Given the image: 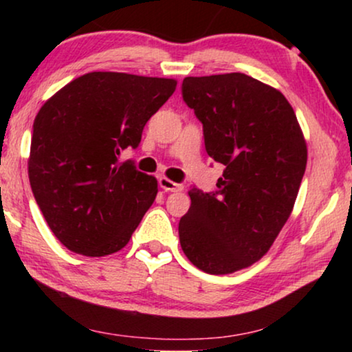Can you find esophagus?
Here are the masks:
<instances>
[{
	"label": "esophagus",
	"instance_id": "34e87169",
	"mask_svg": "<svg viewBox=\"0 0 352 352\" xmlns=\"http://www.w3.org/2000/svg\"><path fill=\"white\" fill-rule=\"evenodd\" d=\"M158 184H160L162 189L166 190V192H181V190H184V186L177 184V182H173V181L168 179V177H160V179H158Z\"/></svg>",
	"mask_w": 352,
	"mask_h": 352
}]
</instances>
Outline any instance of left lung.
Segmentation results:
<instances>
[{"label":"left lung","instance_id":"8db88e82","mask_svg":"<svg viewBox=\"0 0 352 352\" xmlns=\"http://www.w3.org/2000/svg\"><path fill=\"white\" fill-rule=\"evenodd\" d=\"M182 99L224 173L214 192L190 189L181 248L201 271L235 272L261 259L290 218L306 170L305 138L285 96L245 74L187 76Z\"/></svg>","mask_w":352,"mask_h":352}]
</instances>
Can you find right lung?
<instances>
[{
    "mask_svg": "<svg viewBox=\"0 0 352 352\" xmlns=\"http://www.w3.org/2000/svg\"><path fill=\"white\" fill-rule=\"evenodd\" d=\"M175 89L170 78L91 72L40 109L28 177L47 226L70 252L105 256L129 242L158 189L155 177L118 155L139 146Z\"/></svg>",
    "mask_w": 352,
    "mask_h": 352,
    "instance_id": "obj_1",
    "label": "right lung"
}]
</instances>
